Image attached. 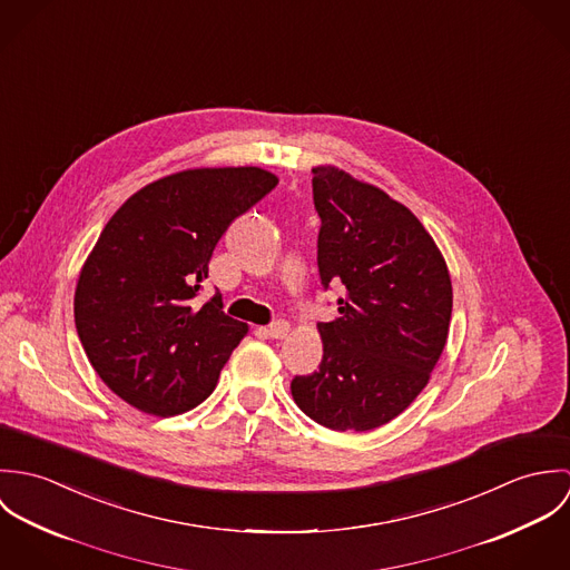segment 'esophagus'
Here are the masks:
<instances>
[{"mask_svg":"<svg viewBox=\"0 0 570 570\" xmlns=\"http://www.w3.org/2000/svg\"><path fill=\"white\" fill-rule=\"evenodd\" d=\"M289 333V325L285 323V321H276V323H272V325L265 328V335H269V337H274V340H281V337H285Z\"/></svg>","mask_w":570,"mask_h":570,"instance_id":"1","label":"esophagus"}]
</instances>
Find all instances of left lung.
<instances>
[{
    "instance_id": "1",
    "label": "left lung",
    "mask_w": 570,
    "mask_h": 570,
    "mask_svg": "<svg viewBox=\"0 0 570 570\" xmlns=\"http://www.w3.org/2000/svg\"><path fill=\"white\" fill-rule=\"evenodd\" d=\"M312 173L321 281L344 296L340 316L318 323V371L296 375L292 397L325 428L366 432L425 389L448 340L452 283L439 247L406 206L335 166Z\"/></svg>"
}]
</instances>
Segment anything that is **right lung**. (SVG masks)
I'll return each instance as SVG.
<instances>
[{
    "label": "right lung",
    "mask_w": 570,
    "mask_h": 570,
    "mask_svg": "<svg viewBox=\"0 0 570 570\" xmlns=\"http://www.w3.org/2000/svg\"><path fill=\"white\" fill-rule=\"evenodd\" d=\"M278 184L256 168H195L131 195L82 265L75 323L100 380L129 406L170 416L202 404L247 325L217 292L199 307L215 245Z\"/></svg>",
    "instance_id": "add662e5"
}]
</instances>
